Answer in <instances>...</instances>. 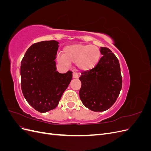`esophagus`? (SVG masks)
<instances>
[{"label":"esophagus","instance_id":"esophagus-1","mask_svg":"<svg viewBox=\"0 0 151 151\" xmlns=\"http://www.w3.org/2000/svg\"><path fill=\"white\" fill-rule=\"evenodd\" d=\"M72 77L74 79H77L79 77V75L77 72H74V73H73V74H72Z\"/></svg>","mask_w":151,"mask_h":151}]
</instances>
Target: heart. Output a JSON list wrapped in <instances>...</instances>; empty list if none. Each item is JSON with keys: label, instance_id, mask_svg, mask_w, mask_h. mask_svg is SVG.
I'll return each instance as SVG.
<instances>
[{"label": "heart", "instance_id": "1", "mask_svg": "<svg viewBox=\"0 0 151 151\" xmlns=\"http://www.w3.org/2000/svg\"><path fill=\"white\" fill-rule=\"evenodd\" d=\"M63 54L58 53L57 61L62 65L76 63L77 67L82 71H88L93 68L101 57L99 49L91 45L72 44L63 48Z\"/></svg>", "mask_w": 151, "mask_h": 151}]
</instances>
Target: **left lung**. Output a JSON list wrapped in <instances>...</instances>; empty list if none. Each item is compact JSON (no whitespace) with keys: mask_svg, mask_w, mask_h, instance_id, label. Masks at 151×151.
Wrapping results in <instances>:
<instances>
[{"mask_svg":"<svg viewBox=\"0 0 151 151\" xmlns=\"http://www.w3.org/2000/svg\"><path fill=\"white\" fill-rule=\"evenodd\" d=\"M103 57L92 69L81 73L80 99L93 111H104L115 103L122 87L118 58L110 50L101 47Z\"/></svg>","mask_w":151,"mask_h":151,"instance_id":"obj_1","label":"left lung"}]
</instances>
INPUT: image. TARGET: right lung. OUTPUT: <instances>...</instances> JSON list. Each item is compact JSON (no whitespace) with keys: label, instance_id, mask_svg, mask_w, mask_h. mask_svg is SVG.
Masks as SVG:
<instances>
[{"label":"right lung","instance_id":"1","mask_svg":"<svg viewBox=\"0 0 151 151\" xmlns=\"http://www.w3.org/2000/svg\"><path fill=\"white\" fill-rule=\"evenodd\" d=\"M58 42L34 43L27 50L21 63V84L26 100L36 111L45 113L55 108L72 79V72L57 71Z\"/></svg>","mask_w":151,"mask_h":151}]
</instances>
